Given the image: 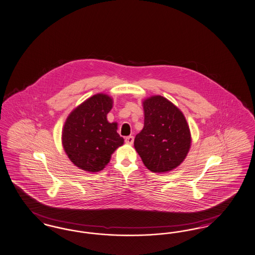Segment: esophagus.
Instances as JSON below:
<instances>
[{"label":"esophagus","mask_w":255,"mask_h":255,"mask_svg":"<svg viewBox=\"0 0 255 255\" xmlns=\"http://www.w3.org/2000/svg\"><path fill=\"white\" fill-rule=\"evenodd\" d=\"M125 142H126V144L132 145V143H133V136L130 135V136H127V137H125Z\"/></svg>","instance_id":"34e87169"}]
</instances>
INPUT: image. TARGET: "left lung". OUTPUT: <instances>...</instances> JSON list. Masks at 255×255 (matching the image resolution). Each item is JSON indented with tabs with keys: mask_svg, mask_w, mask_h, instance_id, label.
Segmentation results:
<instances>
[{
	"mask_svg": "<svg viewBox=\"0 0 255 255\" xmlns=\"http://www.w3.org/2000/svg\"><path fill=\"white\" fill-rule=\"evenodd\" d=\"M144 127L134 138V149L153 173H167L182 163L191 148L187 121L174 104L161 96L143 101Z\"/></svg>",
	"mask_w": 255,
	"mask_h": 255,
	"instance_id": "1",
	"label": "left lung"
}]
</instances>
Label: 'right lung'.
Masks as SVG:
<instances>
[{
	"mask_svg": "<svg viewBox=\"0 0 255 255\" xmlns=\"http://www.w3.org/2000/svg\"><path fill=\"white\" fill-rule=\"evenodd\" d=\"M112 107L111 97L94 95L75 108L63 125V149L73 164L86 172L103 170L124 142L117 132L118 124L107 121Z\"/></svg>",
	"mask_w": 255,
	"mask_h": 255,
	"instance_id": "obj_1",
	"label": "right lung"
}]
</instances>
